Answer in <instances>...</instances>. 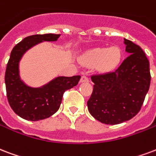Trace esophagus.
Instances as JSON below:
<instances>
[{
  "instance_id": "esophagus-1",
  "label": "esophagus",
  "mask_w": 156,
  "mask_h": 156,
  "mask_svg": "<svg viewBox=\"0 0 156 156\" xmlns=\"http://www.w3.org/2000/svg\"><path fill=\"white\" fill-rule=\"evenodd\" d=\"M80 82L81 83H87V82H88V78L85 75L82 76V78H81L80 79Z\"/></svg>"
}]
</instances>
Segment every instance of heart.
I'll return each instance as SVG.
<instances>
[{"label": "heart", "mask_w": 156, "mask_h": 156, "mask_svg": "<svg viewBox=\"0 0 156 156\" xmlns=\"http://www.w3.org/2000/svg\"><path fill=\"white\" fill-rule=\"evenodd\" d=\"M122 53L118 46H111L110 48L98 47L91 49L82 56L84 62L95 64L97 62L98 67L102 70H111L118 66L120 62Z\"/></svg>", "instance_id": "heart-1"}]
</instances>
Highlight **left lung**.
<instances>
[{"label": "left lung", "mask_w": 156, "mask_h": 156, "mask_svg": "<svg viewBox=\"0 0 156 156\" xmlns=\"http://www.w3.org/2000/svg\"><path fill=\"white\" fill-rule=\"evenodd\" d=\"M129 55L114 72L91 77L93 91L87 101L90 114L102 123L115 125L141 110L151 83L149 60L141 47L123 38Z\"/></svg>", "instance_id": "8db88e82"}]
</instances>
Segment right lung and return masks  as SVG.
Returning a JSON list of instances; mask_svg holds the SVG:
<instances>
[{
    "label": "right lung",
    "mask_w": 156,
    "mask_h": 156,
    "mask_svg": "<svg viewBox=\"0 0 156 156\" xmlns=\"http://www.w3.org/2000/svg\"><path fill=\"white\" fill-rule=\"evenodd\" d=\"M60 34H37L27 37L13 48L5 75L7 99L14 112L26 120L38 121L59 110L66 90L78 85L81 76L57 77L41 87H32L21 80L19 65L28 50L42 41H55Z\"/></svg>",
    "instance_id": "obj_1"
}]
</instances>
